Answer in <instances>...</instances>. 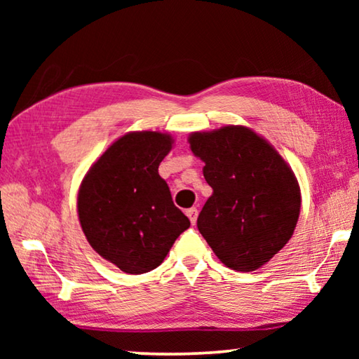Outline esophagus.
<instances>
[{
    "label": "esophagus",
    "instance_id": "esophagus-1",
    "mask_svg": "<svg viewBox=\"0 0 359 359\" xmlns=\"http://www.w3.org/2000/svg\"><path fill=\"white\" fill-rule=\"evenodd\" d=\"M187 217L190 218L191 224H196V220H198V209H196V208L187 209Z\"/></svg>",
    "mask_w": 359,
    "mask_h": 359
}]
</instances>
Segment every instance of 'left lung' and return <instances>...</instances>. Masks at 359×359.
<instances>
[{"instance_id":"obj_1","label":"left lung","mask_w":359,"mask_h":359,"mask_svg":"<svg viewBox=\"0 0 359 359\" xmlns=\"http://www.w3.org/2000/svg\"><path fill=\"white\" fill-rule=\"evenodd\" d=\"M190 147L205 163L212 196L198 229L224 266L250 272L266 264L293 236L301 191L283 158L245 126L193 133Z\"/></svg>"}]
</instances>
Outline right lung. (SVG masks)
<instances>
[{"instance_id":"add662e5","label":"right lung","mask_w":359,"mask_h":359,"mask_svg":"<svg viewBox=\"0 0 359 359\" xmlns=\"http://www.w3.org/2000/svg\"><path fill=\"white\" fill-rule=\"evenodd\" d=\"M172 147L169 135L128 133L90 168L77 196L90 245L128 274L163 263L190 220L172 203L158 166Z\"/></svg>"}]
</instances>
